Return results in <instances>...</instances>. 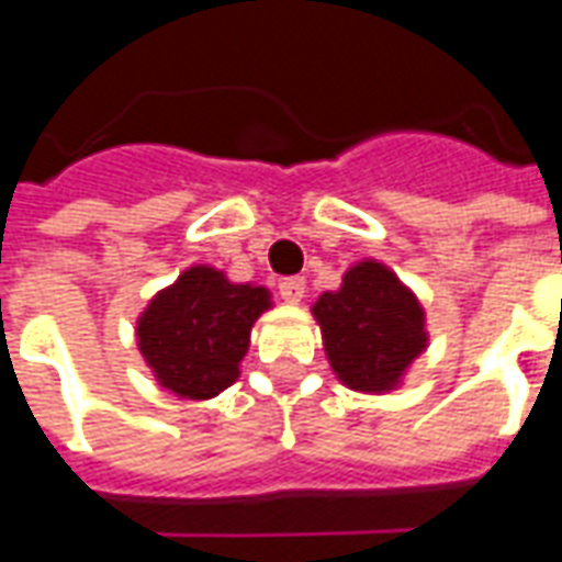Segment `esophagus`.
Instances as JSON below:
<instances>
[{"label": "esophagus", "mask_w": 562, "mask_h": 562, "mask_svg": "<svg viewBox=\"0 0 562 562\" xmlns=\"http://www.w3.org/2000/svg\"><path fill=\"white\" fill-rule=\"evenodd\" d=\"M304 292H306L304 277H285V280H280V294L285 304H301Z\"/></svg>", "instance_id": "obj_1"}]
</instances>
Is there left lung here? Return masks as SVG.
Masks as SVG:
<instances>
[{
  "label": "left lung",
  "mask_w": 562,
  "mask_h": 562,
  "mask_svg": "<svg viewBox=\"0 0 562 562\" xmlns=\"http://www.w3.org/2000/svg\"><path fill=\"white\" fill-rule=\"evenodd\" d=\"M330 370L342 385L385 394L427 349L424 306L382 261L364 258L342 273L337 292L313 304Z\"/></svg>",
  "instance_id": "left-lung-1"
}]
</instances>
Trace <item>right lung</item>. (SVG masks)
I'll return each instance as SVG.
<instances>
[{
  "label": "right lung",
  "instance_id": "1",
  "mask_svg": "<svg viewBox=\"0 0 562 562\" xmlns=\"http://www.w3.org/2000/svg\"><path fill=\"white\" fill-rule=\"evenodd\" d=\"M265 310V285L232 282L222 270L195 265L140 313L138 349L161 389L210 401L240 376L249 330Z\"/></svg>",
  "mask_w": 562,
  "mask_h": 562
}]
</instances>
